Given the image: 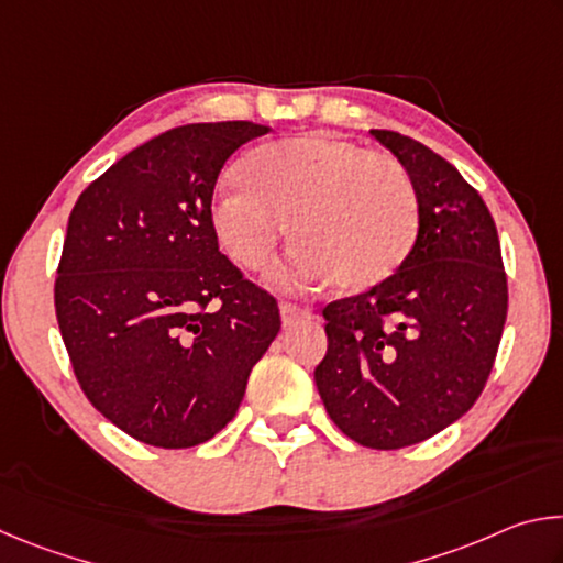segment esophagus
<instances>
[{"label": "esophagus", "instance_id": "obj_1", "mask_svg": "<svg viewBox=\"0 0 563 563\" xmlns=\"http://www.w3.org/2000/svg\"><path fill=\"white\" fill-rule=\"evenodd\" d=\"M280 318L285 328H292L298 325V322L312 318V312L308 308H300V305L295 302H280Z\"/></svg>", "mask_w": 563, "mask_h": 563}]
</instances>
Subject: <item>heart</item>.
Returning <instances> with one entry per match:
<instances>
[{"label":"heart","mask_w":563,"mask_h":563,"mask_svg":"<svg viewBox=\"0 0 563 563\" xmlns=\"http://www.w3.org/2000/svg\"><path fill=\"white\" fill-rule=\"evenodd\" d=\"M241 190L211 206L213 233L235 265L258 271L288 223L295 247L288 278L347 292L402 268L419 233L412 178L395 156L335 133L312 131L251 151L235 166Z\"/></svg>","instance_id":"heart-1"}]
</instances>
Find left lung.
<instances>
[{"label": "left lung", "instance_id": "obj_1", "mask_svg": "<svg viewBox=\"0 0 563 563\" xmlns=\"http://www.w3.org/2000/svg\"><path fill=\"white\" fill-rule=\"evenodd\" d=\"M412 178L419 233L393 278L330 302L316 385L328 415L369 450L430 440L470 412L497 357L507 273L482 196L432 148L373 129Z\"/></svg>", "mask_w": 563, "mask_h": 563}]
</instances>
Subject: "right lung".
I'll return each instance as SVG.
<instances>
[{
    "mask_svg": "<svg viewBox=\"0 0 563 563\" xmlns=\"http://www.w3.org/2000/svg\"><path fill=\"white\" fill-rule=\"evenodd\" d=\"M253 121L188 123L133 148L76 201L54 283L74 375L133 440L186 450L235 417L278 302L218 251L211 203Z\"/></svg>",
    "mask_w": 563,
    "mask_h": 563,
    "instance_id": "1",
    "label": "right lung"
}]
</instances>
